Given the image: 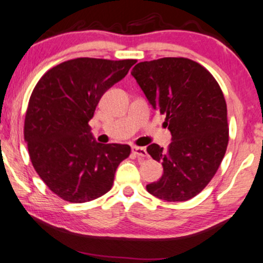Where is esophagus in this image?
Here are the masks:
<instances>
[{
	"label": "esophagus",
	"mask_w": 263,
	"mask_h": 263,
	"mask_svg": "<svg viewBox=\"0 0 263 263\" xmlns=\"http://www.w3.org/2000/svg\"><path fill=\"white\" fill-rule=\"evenodd\" d=\"M132 152L134 153V156L139 157V158H147V157H148V153H147V151L143 148V147L134 146L132 148Z\"/></svg>",
	"instance_id": "1"
}]
</instances>
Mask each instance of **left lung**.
<instances>
[{"mask_svg":"<svg viewBox=\"0 0 263 263\" xmlns=\"http://www.w3.org/2000/svg\"><path fill=\"white\" fill-rule=\"evenodd\" d=\"M132 75L154 110L165 115L172 142L147 147L164 174L147 192L168 202L202 192L220 166L229 143L228 107L220 86L206 68L184 57L145 61Z\"/></svg>","mask_w":263,"mask_h":263,"instance_id":"1","label":"left lung"}]
</instances>
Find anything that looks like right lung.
I'll return each instance as SVG.
<instances>
[{"label": "right lung", "instance_id": "1", "mask_svg": "<svg viewBox=\"0 0 263 263\" xmlns=\"http://www.w3.org/2000/svg\"><path fill=\"white\" fill-rule=\"evenodd\" d=\"M136 60H69L41 78L28 100L24 138L34 170L53 194L73 203L98 199L112 188L130 146L98 143L88 122L100 98Z\"/></svg>", "mask_w": 263, "mask_h": 263}]
</instances>
